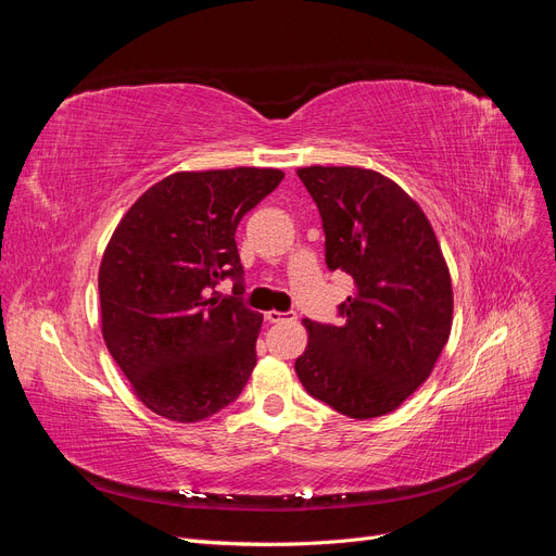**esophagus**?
Wrapping results in <instances>:
<instances>
[{"label": "esophagus", "mask_w": 556, "mask_h": 556, "mask_svg": "<svg viewBox=\"0 0 556 556\" xmlns=\"http://www.w3.org/2000/svg\"><path fill=\"white\" fill-rule=\"evenodd\" d=\"M264 319H266V323H271V325L292 323V319H296V313H294V311H285V313H280V311H268V313H264Z\"/></svg>", "instance_id": "obj_1"}]
</instances>
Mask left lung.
I'll return each mask as SVG.
<instances>
[{
  "label": "left lung",
  "instance_id": "left-lung-1",
  "mask_svg": "<svg viewBox=\"0 0 556 556\" xmlns=\"http://www.w3.org/2000/svg\"><path fill=\"white\" fill-rule=\"evenodd\" d=\"M296 176L317 204L325 262L355 280L339 325L306 319L294 362L306 392L348 417L399 408L447 343L452 282L422 208L399 185L359 166H306Z\"/></svg>",
  "mask_w": 556,
  "mask_h": 556
}]
</instances>
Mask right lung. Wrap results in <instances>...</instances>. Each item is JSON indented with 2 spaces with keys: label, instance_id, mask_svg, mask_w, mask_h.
<instances>
[{
  "label": "right lung",
  "instance_id": "1",
  "mask_svg": "<svg viewBox=\"0 0 556 556\" xmlns=\"http://www.w3.org/2000/svg\"><path fill=\"white\" fill-rule=\"evenodd\" d=\"M282 172H182L139 197L99 266L106 348L146 406L199 422L229 406L257 364L262 315L245 306L241 217ZM223 279L231 295L216 292Z\"/></svg>",
  "mask_w": 556,
  "mask_h": 556
}]
</instances>
